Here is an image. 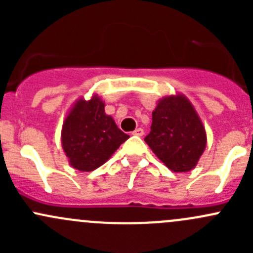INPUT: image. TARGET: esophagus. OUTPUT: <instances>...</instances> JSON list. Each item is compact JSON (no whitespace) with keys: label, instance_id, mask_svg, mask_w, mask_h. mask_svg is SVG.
Masks as SVG:
<instances>
[{"label":"esophagus","instance_id":"34e87169","mask_svg":"<svg viewBox=\"0 0 253 253\" xmlns=\"http://www.w3.org/2000/svg\"><path fill=\"white\" fill-rule=\"evenodd\" d=\"M132 134H133V136L142 137L143 134H144V132H143V129H142V128H136V129H134L133 132H132Z\"/></svg>","mask_w":253,"mask_h":253}]
</instances>
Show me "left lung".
<instances>
[{
	"label": "left lung",
	"mask_w": 253,
	"mask_h": 253,
	"mask_svg": "<svg viewBox=\"0 0 253 253\" xmlns=\"http://www.w3.org/2000/svg\"><path fill=\"white\" fill-rule=\"evenodd\" d=\"M144 141L171 171L187 172L205 152L207 133L195 106L178 93L158 101Z\"/></svg>",
	"instance_id": "obj_1"
}]
</instances>
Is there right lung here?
Masks as SVG:
<instances>
[{
	"label": "right lung",
	"instance_id": "add662e5",
	"mask_svg": "<svg viewBox=\"0 0 253 253\" xmlns=\"http://www.w3.org/2000/svg\"><path fill=\"white\" fill-rule=\"evenodd\" d=\"M128 134L124 133L98 94L89 100L79 98L63 120L61 131L62 149L68 163L79 171H93L105 164Z\"/></svg>",
	"mask_w": 253,
	"mask_h": 253
}]
</instances>
